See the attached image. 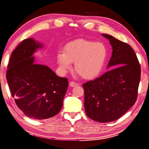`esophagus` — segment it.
<instances>
[{
  "mask_svg": "<svg viewBox=\"0 0 149 149\" xmlns=\"http://www.w3.org/2000/svg\"><path fill=\"white\" fill-rule=\"evenodd\" d=\"M77 85H79V84L77 83H75L74 81H71V82L70 83V86H72V87H74V86H77Z\"/></svg>",
  "mask_w": 149,
  "mask_h": 149,
  "instance_id": "esophagus-1",
  "label": "esophagus"
}]
</instances>
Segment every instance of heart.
Returning <instances> with one entry per match:
<instances>
[{"label": "heart", "mask_w": 149, "mask_h": 149, "mask_svg": "<svg viewBox=\"0 0 149 149\" xmlns=\"http://www.w3.org/2000/svg\"><path fill=\"white\" fill-rule=\"evenodd\" d=\"M106 55V48L102 43L79 39L68 43L64 52L58 53L57 61L63 72L70 70L72 63H75L76 72L83 79H91L101 73Z\"/></svg>", "instance_id": "heart-1"}]
</instances>
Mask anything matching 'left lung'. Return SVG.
<instances>
[{
    "label": "left lung",
    "mask_w": 149,
    "mask_h": 149,
    "mask_svg": "<svg viewBox=\"0 0 149 149\" xmlns=\"http://www.w3.org/2000/svg\"><path fill=\"white\" fill-rule=\"evenodd\" d=\"M102 35L109 40L113 47L107 66L111 70L84 83L83 87L86 115L104 123L117 120L136 102L141 66L130 45L111 35Z\"/></svg>",
    "instance_id": "obj_1"
}]
</instances>
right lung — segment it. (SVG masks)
<instances>
[{"mask_svg": "<svg viewBox=\"0 0 149 149\" xmlns=\"http://www.w3.org/2000/svg\"><path fill=\"white\" fill-rule=\"evenodd\" d=\"M42 46L33 39L23 40L11 55L6 79L11 94L24 114L46 119L60 112L68 81L49 68L34 63L32 56Z\"/></svg>", "mask_w": 149, "mask_h": 149, "instance_id": "add662e5", "label": "right lung"}]
</instances>
